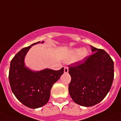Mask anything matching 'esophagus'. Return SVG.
<instances>
[{
	"mask_svg": "<svg viewBox=\"0 0 121 121\" xmlns=\"http://www.w3.org/2000/svg\"><path fill=\"white\" fill-rule=\"evenodd\" d=\"M68 71H69V68H68V67H65V69H64V72H65V73H68Z\"/></svg>",
	"mask_w": 121,
	"mask_h": 121,
	"instance_id": "esophagus-1",
	"label": "esophagus"
}]
</instances>
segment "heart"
<instances>
[{
    "label": "heart",
    "mask_w": 121,
    "mask_h": 121,
    "mask_svg": "<svg viewBox=\"0 0 121 121\" xmlns=\"http://www.w3.org/2000/svg\"><path fill=\"white\" fill-rule=\"evenodd\" d=\"M86 54V53L85 50H83L80 49H75L72 50L70 52L68 58L69 60H74L77 59L80 55L81 56H85Z\"/></svg>",
    "instance_id": "b5f03b06"
}]
</instances>
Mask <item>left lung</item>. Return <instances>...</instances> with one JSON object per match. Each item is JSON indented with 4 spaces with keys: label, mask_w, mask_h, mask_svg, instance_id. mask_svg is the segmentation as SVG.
<instances>
[{
    "label": "left lung",
    "mask_w": 121,
    "mask_h": 121,
    "mask_svg": "<svg viewBox=\"0 0 121 121\" xmlns=\"http://www.w3.org/2000/svg\"><path fill=\"white\" fill-rule=\"evenodd\" d=\"M91 47L92 55L69 66V94L74 102L83 107L101 102L114 78V62L110 55L103 49Z\"/></svg>",
    "instance_id": "left-lung-1"
}]
</instances>
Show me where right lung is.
<instances>
[{
	"label": "right lung",
	"instance_id": "add662e5",
	"mask_svg": "<svg viewBox=\"0 0 121 121\" xmlns=\"http://www.w3.org/2000/svg\"><path fill=\"white\" fill-rule=\"evenodd\" d=\"M39 43L23 48L16 54L10 63L8 75L13 94L23 105L30 108H38L48 102L52 86L64 72L63 68L58 71L46 69L33 72L25 66L26 53L31 46Z\"/></svg>",
	"mask_w": 121,
	"mask_h": 121
}]
</instances>
